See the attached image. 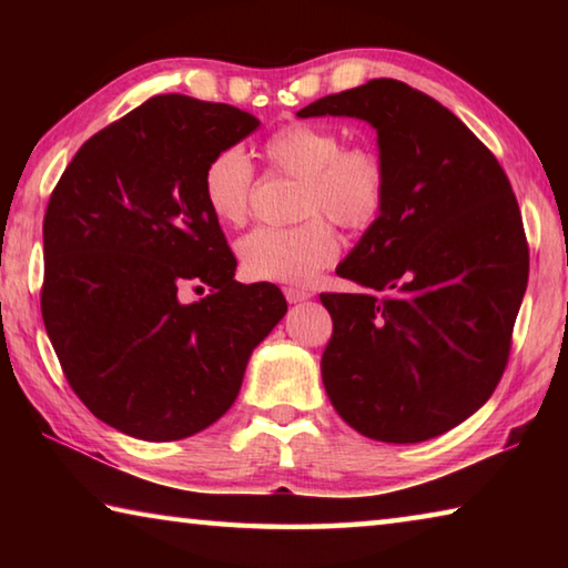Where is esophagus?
I'll list each match as a JSON object with an SVG mask.
<instances>
[{
    "mask_svg": "<svg viewBox=\"0 0 568 568\" xmlns=\"http://www.w3.org/2000/svg\"><path fill=\"white\" fill-rule=\"evenodd\" d=\"M283 293L287 297V303H303V301H307V297L313 295L311 291H305V287H285Z\"/></svg>",
    "mask_w": 568,
    "mask_h": 568,
    "instance_id": "obj_1",
    "label": "esophagus"
}]
</instances>
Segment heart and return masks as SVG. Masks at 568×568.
<instances>
[{
  "mask_svg": "<svg viewBox=\"0 0 568 568\" xmlns=\"http://www.w3.org/2000/svg\"><path fill=\"white\" fill-rule=\"evenodd\" d=\"M265 160L283 175L301 178L297 225L255 227L237 243V257L250 281L307 283L341 253L343 227H365L386 205L388 168L371 145H343L338 130L291 122L265 142ZM255 170L243 150L225 148L203 170V200L225 225H243L253 205Z\"/></svg>",
  "mask_w": 568,
  "mask_h": 568,
  "instance_id": "1",
  "label": "heart"
}]
</instances>
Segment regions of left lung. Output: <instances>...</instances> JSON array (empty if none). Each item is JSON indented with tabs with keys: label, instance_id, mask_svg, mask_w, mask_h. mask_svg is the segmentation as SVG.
I'll return each instance as SVG.
<instances>
[{
	"label": "left lung",
	"instance_id": "1",
	"mask_svg": "<svg viewBox=\"0 0 568 568\" xmlns=\"http://www.w3.org/2000/svg\"><path fill=\"white\" fill-rule=\"evenodd\" d=\"M371 122L388 168L381 215L338 265L368 293H323L321 371L338 416L386 444L446 434L491 398L528 283L521 210L494 152L454 112L371 80L297 118Z\"/></svg>",
	"mask_w": 568,
	"mask_h": 568
}]
</instances>
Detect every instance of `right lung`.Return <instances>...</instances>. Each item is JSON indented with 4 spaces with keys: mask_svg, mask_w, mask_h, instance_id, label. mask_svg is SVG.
I'll list each match as a JSON object with an SVG mask.
<instances>
[{
    "mask_svg": "<svg viewBox=\"0 0 568 568\" xmlns=\"http://www.w3.org/2000/svg\"><path fill=\"white\" fill-rule=\"evenodd\" d=\"M257 124L233 104L155 94L92 134L52 190L44 328L77 398L122 434L180 440L213 426L287 311L275 285L235 281L203 200L207 160Z\"/></svg>",
    "mask_w": 568,
    "mask_h": 568,
    "instance_id": "obj_1",
    "label": "right lung"
}]
</instances>
